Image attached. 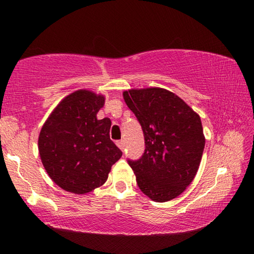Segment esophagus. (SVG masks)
Here are the masks:
<instances>
[{"label": "esophagus", "instance_id": "1", "mask_svg": "<svg viewBox=\"0 0 254 254\" xmlns=\"http://www.w3.org/2000/svg\"><path fill=\"white\" fill-rule=\"evenodd\" d=\"M117 145L121 149V150H124V149H125V142H124L123 140L118 141V142H117Z\"/></svg>", "mask_w": 254, "mask_h": 254}]
</instances>
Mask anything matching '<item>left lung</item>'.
Here are the masks:
<instances>
[{"instance_id": "obj_1", "label": "left lung", "mask_w": 254, "mask_h": 254, "mask_svg": "<svg viewBox=\"0 0 254 254\" xmlns=\"http://www.w3.org/2000/svg\"><path fill=\"white\" fill-rule=\"evenodd\" d=\"M124 99L143 130V155L127 159L138 187L156 202L175 199L199 169L204 149L200 117L165 89L128 90Z\"/></svg>"}]
</instances>
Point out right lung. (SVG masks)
<instances>
[{"label":"right lung","instance_id":"right-lung-1","mask_svg":"<svg viewBox=\"0 0 254 254\" xmlns=\"http://www.w3.org/2000/svg\"><path fill=\"white\" fill-rule=\"evenodd\" d=\"M104 96L78 90L55 107L40 130L41 162L53 182L68 192L84 194L106 182L123 151L110 138L111 120L97 119Z\"/></svg>","mask_w":254,"mask_h":254}]
</instances>
